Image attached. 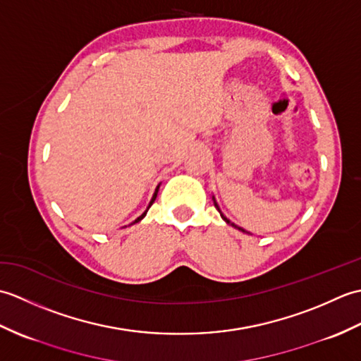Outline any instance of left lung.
<instances>
[{"instance_id":"8db88e82","label":"left lung","mask_w":361,"mask_h":361,"mask_svg":"<svg viewBox=\"0 0 361 361\" xmlns=\"http://www.w3.org/2000/svg\"><path fill=\"white\" fill-rule=\"evenodd\" d=\"M216 208L219 209V206H217V203H216ZM219 212H220V209H219ZM220 216H221V219H224V220L226 221V224H229V225H233V226H235V225H234V224H231V221H229V220H228V219H226V217H225V216H224V214H221V212H220ZM235 228H237V226H235ZM239 229H242V228H239ZM242 231H243V229H242Z\"/></svg>"}]
</instances>
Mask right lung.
Masks as SVG:
<instances>
[{"instance_id":"add662e5","label":"right lung","mask_w":361,"mask_h":361,"mask_svg":"<svg viewBox=\"0 0 361 361\" xmlns=\"http://www.w3.org/2000/svg\"><path fill=\"white\" fill-rule=\"evenodd\" d=\"M158 189H159V186L155 189V194H153V197H152V200H150V203H149V208H150V206L153 204V202H155V198H157V194H158ZM149 208H147V211H149ZM147 211H145L144 214H142V216H140V217H137L135 221H133V224H137V221H140V220H142L144 217H145V214H147Z\"/></svg>"}]
</instances>
